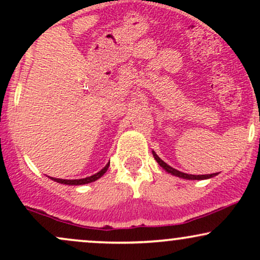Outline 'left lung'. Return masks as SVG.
Returning <instances> with one entry per match:
<instances>
[{"instance_id":"obj_1","label":"left lung","mask_w":260,"mask_h":260,"mask_svg":"<svg viewBox=\"0 0 260 260\" xmlns=\"http://www.w3.org/2000/svg\"><path fill=\"white\" fill-rule=\"evenodd\" d=\"M153 156H154V159L157 161V164H159L161 168L165 170L166 172H169V174H171L172 176H176V177L183 178V180H208V178H211V177H214V176L217 175V174H210V175H189V174H184V172L178 171V170H176L174 168H171V166H170V165H168V164H166L165 161H162L159 156H157L155 151H153Z\"/></svg>"}]
</instances>
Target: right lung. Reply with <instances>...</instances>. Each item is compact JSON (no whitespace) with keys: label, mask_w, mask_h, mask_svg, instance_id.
Here are the masks:
<instances>
[{"label":"right lung","mask_w":260,"mask_h":260,"mask_svg":"<svg viewBox=\"0 0 260 260\" xmlns=\"http://www.w3.org/2000/svg\"><path fill=\"white\" fill-rule=\"evenodd\" d=\"M109 166H110V161L106 164L105 168L101 169L100 171L96 172L95 175L89 176V177H85V178H79V180H62V178H53V177H50V178H51V180H53L55 182H57V183L67 184V186H82V184L91 183V182L99 180L101 176H104V174H105V172L107 171Z\"/></svg>","instance_id":"1"}]
</instances>
